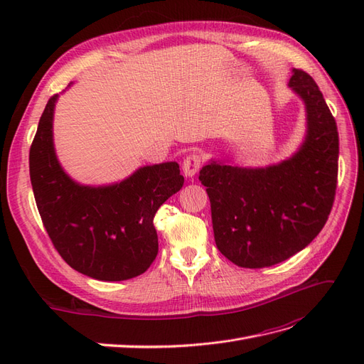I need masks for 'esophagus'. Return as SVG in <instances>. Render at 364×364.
<instances>
[{
  "mask_svg": "<svg viewBox=\"0 0 364 364\" xmlns=\"http://www.w3.org/2000/svg\"><path fill=\"white\" fill-rule=\"evenodd\" d=\"M200 165H202L200 155H197V153H191V155H188L183 159V164H182L183 174L186 176V178H194L196 173L199 171Z\"/></svg>",
  "mask_w": 364,
  "mask_h": 364,
  "instance_id": "esophagus-1",
  "label": "esophagus"
}]
</instances>
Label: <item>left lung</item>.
<instances>
[{"label":"left lung","instance_id":"left-lung-1","mask_svg":"<svg viewBox=\"0 0 364 364\" xmlns=\"http://www.w3.org/2000/svg\"><path fill=\"white\" fill-rule=\"evenodd\" d=\"M289 86L306 115V134L294 155L264 168L211 161L200 170L215 245L240 267H270L293 257L321 232L334 203L336 119L310 74L294 68Z\"/></svg>","mask_w":364,"mask_h":364}]
</instances>
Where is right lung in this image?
Returning <instances> with one entry per match:
<instances>
[{"label":"right lung","instance_id":"1","mask_svg":"<svg viewBox=\"0 0 364 364\" xmlns=\"http://www.w3.org/2000/svg\"><path fill=\"white\" fill-rule=\"evenodd\" d=\"M53 95L30 147V181L48 237L65 262L98 281L144 273L158 255L153 218L183 185L178 162L146 165L124 181L90 186L73 181L53 142Z\"/></svg>","mask_w":364,"mask_h":364}]
</instances>
